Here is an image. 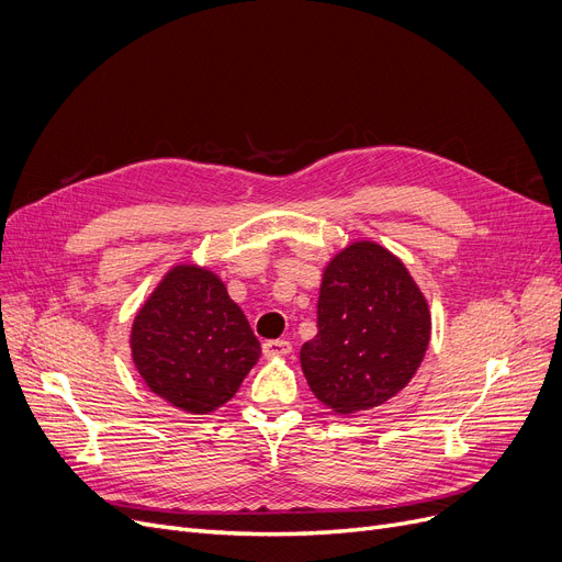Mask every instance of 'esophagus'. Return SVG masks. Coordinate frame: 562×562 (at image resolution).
I'll list each match as a JSON object with an SVG mask.
<instances>
[{
	"mask_svg": "<svg viewBox=\"0 0 562 562\" xmlns=\"http://www.w3.org/2000/svg\"><path fill=\"white\" fill-rule=\"evenodd\" d=\"M290 350H293V344L285 341V339H274V341H265V344H262V355H265L267 359L285 357Z\"/></svg>",
	"mask_w": 562,
	"mask_h": 562,
	"instance_id": "1",
	"label": "esophagus"
}]
</instances>
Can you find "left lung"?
Masks as SVG:
<instances>
[{"label":"left lung","instance_id":"8db88e82","mask_svg":"<svg viewBox=\"0 0 562 562\" xmlns=\"http://www.w3.org/2000/svg\"><path fill=\"white\" fill-rule=\"evenodd\" d=\"M429 341V302L408 267L383 244L355 239L323 269L318 334L300 362L325 408L355 415L406 387Z\"/></svg>","mask_w":562,"mask_h":562}]
</instances>
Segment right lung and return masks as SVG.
<instances>
[{
  "mask_svg": "<svg viewBox=\"0 0 562 562\" xmlns=\"http://www.w3.org/2000/svg\"><path fill=\"white\" fill-rule=\"evenodd\" d=\"M131 359L170 406L210 415L231 401L260 357V344L226 283L195 262L172 265L131 325Z\"/></svg>",
  "mask_w": 562,
  "mask_h": 562,
  "instance_id": "1",
  "label": "right lung"
}]
</instances>
